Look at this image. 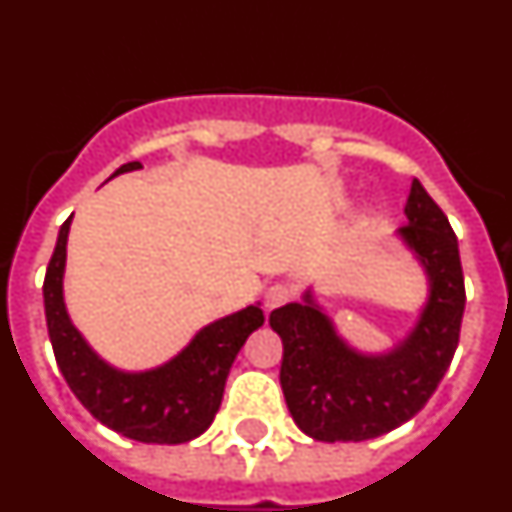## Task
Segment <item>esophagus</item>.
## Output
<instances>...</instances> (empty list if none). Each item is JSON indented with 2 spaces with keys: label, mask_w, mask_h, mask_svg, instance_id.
I'll use <instances>...</instances> for the list:
<instances>
[{
  "label": "esophagus",
  "mask_w": 512,
  "mask_h": 512,
  "mask_svg": "<svg viewBox=\"0 0 512 512\" xmlns=\"http://www.w3.org/2000/svg\"><path fill=\"white\" fill-rule=\"evenodd\" d=\"M289 300H292V289H289L287 284H271V287L264 292V310L266 312L277 310V307H282L284 302Z\"/></svg>",
  "instance_id": "34e87169"
}]
</instances>
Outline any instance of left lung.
I'll return each mask as SVG.
<instances>
[{
  "label": "left lung",
  "mask_w": 512,
  "mask_h": 512,
  "mask_svg": "<svg viewBox=\"0 0 512 512\" xmlns=\"http://www.w3.org/2000/svg\"><path fill=\"white\" fill-rule=\"evenodd\" d=\"M408 225L397 230L428 279V297L413 330L382 354L354 348L328 312L305 289L269 315L284 346V400L297 428L315 441L348 443L377 438L408 423L431 400L459 346L464 274L449 217L413 179Z\"/></svg>",
  "instance_id": "1"
}]
</instances>
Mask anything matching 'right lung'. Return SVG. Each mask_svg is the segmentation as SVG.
Wrapping results in <instances>:
<instances>
[{
  "mask_svg": "<svg viewBox=\"0 0 512 512\" xmlns=\"http://www.w3.org/2000/svg\"><path fill=\"white\" fill-rule=\"evenodd\" d=\"M143 169L140 161L120 166L112 176ZM71 217L58 230L45 271V323L53 354L71 392L102 425L140 443H187L210 428L235 356L253 330L264 325L259 305L225 315L194 333L192 341L166 364L146 372H125L107 364L71 323L63 300L66 243Z\"/></svg>",
  "mask_w": 512,
  "mask_h": 512,
  "instance_id": "obj_1",
  "label": "right lung"
}]
</instances>
